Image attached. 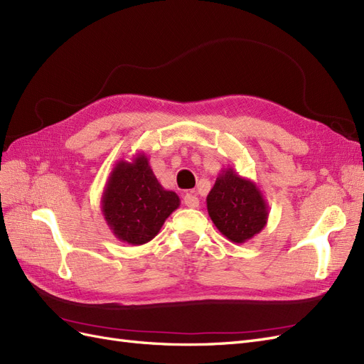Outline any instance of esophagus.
<instances>
[{
  "label": "esophagus",
  "mask_w": 364,
  "mask_h": 364,
  "mask_svg": "<svg viewBox=\"0 0 364 364\" xmlns=\"http://www.w3.org/2000/svg\"><path fill=\"white\" fill-rule=\"evenodd\" d=\"M183 203H185V206H188V208H199V205H200L199 197H197L193 193H186L183 196Z\"/></svg>",
  "instance_id": "34e87169"
}]
</instances>
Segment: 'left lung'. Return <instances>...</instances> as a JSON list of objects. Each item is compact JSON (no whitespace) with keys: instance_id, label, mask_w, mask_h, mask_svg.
Segmentation results:
<instances>
[{"instance_id":"1","label":"left lung","mask_w":364,"mask_h":364,"mask_svg":"<svg viewBox=\"0 0 364 364\" xmlns=\"http://www.w3.org/2000/svg\"><path fill=\"white\" fill-rule=\"evenodd\" d=\"M208 214L229 241L243 245L267 225L269 206L258 185L225 168L206 197Z\"/></svg>"}]
</instances>
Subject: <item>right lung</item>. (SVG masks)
<instances>
[{
    "mask_svg": "<svg viewBox=\"0 0 364 364\" xmlns=\"http://www.w3.org/2000/svg\"><path fill=\"white\" fill-rule=\"evenodd\" d=\"M174 191L164 190L146 153L115 164L102 196V213L112 234L132 246L153 240L165 220L179 208Z\"/></svg>",
    "mask_w": 364,
    "mask_h": 364,
    "instance_id": "obj_1",
    "label": "right lung"
}]
</instances>
